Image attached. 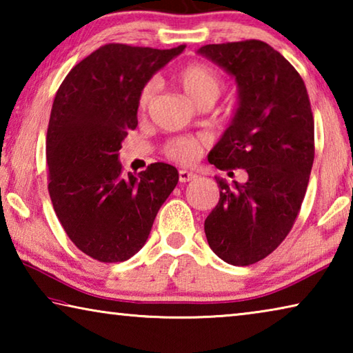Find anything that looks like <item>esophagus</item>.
Segmentation results:
<instances>
[{
    "instance_id": "obj_1",
    "label": "esophagus",
    "mask_w": 353,
    "mask_h": 353,
    "mask_svg": "<svg viewBox=\"0 0 353 353\" xmlns=\"http://www.w3.org/2000/svg\"><path fill=\"white\" fill-rule=\"evenodd\" d=\"M198 176L194 174V172H191V171H188V170H181L179 171V181L181 182H190V181H193V179H196Z\"/></svg>"
}]
</instances>
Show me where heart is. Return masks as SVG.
<instances>
[{"label": "heart", "mask_w": 353, "mask_h": 353, "mask_svg": "<svg viewBox=\"0 0 353 353\" xmlns=\"http://www.w3.org/2000/svg\"><path fill=\"white\" fill-rule=\"evenodd\" d=\"M177 82L183 93L190 101L198 105L205 99H216L221 90V79L213 68L204 63L187 65L177 76ZM157 88V82L149 81L141 88L139 97L140 110H146V107L152 101V97ZM204 139L201 137H177L172 139L165 146V152L170 159L177 160L181 163H191L198 159L201 154Z\"/></svg>", "instance_id": "heart-1"}]
</instances>
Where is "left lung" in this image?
Here are the masks:
<instances>
[{
	"label": "left lung",
	"mask_w": 353,
	"mask_h": 353,
	"mask_svg": "<svg viewBox=\"0 0 353 353\" xmlns=\"http://www.w3.org/2000/svg\"><path fill=\"white\" fill-rule=\"evenodd\" d=\"M198 54L234 77L238 90L208 162L248 172L244 183L214 177L219 202L205 219V236L221 260L248 266L285 240L301 210L314 160L312 107L302 77L265 41L205 45Z\"/></svg>",
	"instance_id": "1"
}]
</instances>
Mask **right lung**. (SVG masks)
Masks as SVG:
<instances>
[{"instance_id": "1", "label": "right lung", "mask_w": 353, "mask_h": 353, "mask_svg": "<svg viewBox=\"0 0 353 353\" xmlns=\"http://www.w3.org/2000/svg\"><path fill=\"white\" fill-rule=\"evenodd\" d=\"M183 50L104 45L56 93L46 134L48 191L70 240L94 260L124 261L139 252L179 182L168 163L124 176L118 151L139 124L141 88Z\"/></svg>"}]
</instances>
